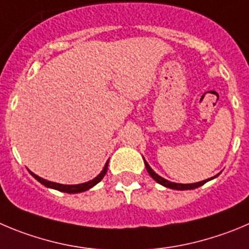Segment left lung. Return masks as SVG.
I'll return each mask as SVG.
<instances>
[{"label": "left lung", "instance_id": "left-lung-1", "mask_svg": "<svg viewBox=\"0 0 249 249\" xmlns=\"http://www.w3.org/2000/svg\"><path fill=\"white\" fill-rule=\"evenodd\" d=\"M143 162H145V166H146V169H147L148 174H150L151 177L153 178V179L156 180L157 183H160L161 185H163V187L166 188H169V189H176V190H190V189H195V188H199L201 187L203 184H205L206 182H209V180L213 179V178H216L217 176H215V177L213 178H209V179H205V180H201V182H196V183H190V184H182V183H174V182H169V180L164 179V178H162L161 176H159V174L156 173V172L153 171L152 168L150 167V164L146 162V160L143 159Z\"/></svg>", "mask_w": 249, "mask_h": 249}]
</instances>
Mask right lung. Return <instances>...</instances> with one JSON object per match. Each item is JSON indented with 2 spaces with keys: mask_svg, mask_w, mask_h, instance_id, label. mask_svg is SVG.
<instances>
[{
  "mask_svg": "<svg viewBox=\"0 0 249 249\" xmlns=\"http://www.w3.org/2000/svg\"><path fill=\"white\" fill-rule=\"evenodd\" d=\"M108 163H109V160L107 161V163L104 164L103 169H102L101 173L97 176L96 178H93L92 180H88V182L85 183H81V184H71V185H67V184H60V183H55V182H50V180H46L44 178L39 177L36 174H34L33 172H30L29 173L38 180L39 183H41L43 185H45L46 188H51V189H55V190H59V192H64V193H69V194H76V193H82L86 192V190L90 189L92 187H94L96 184H98L103 177L106 176L107 171H108Z\"/></svg>",
  "mask_w": 249,
  "mask_h": 249,
  "instance_id": "1",
  "label": "right lung"
}]
</instances>
